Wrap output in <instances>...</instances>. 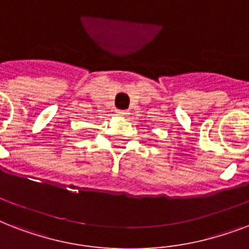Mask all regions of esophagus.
Returning <instances> with one entry per match:
<instances>
[{
  "instance_id": "1",
  "label": "esophagus",
  "mask_w": 249,
  "mask_h": 249,
  "mask_svg": "<svg viewBox=\"0 0 249 249\" xmlns=\"http://www.w3.org/2000/svg\"><path fill=\"white\" fill-rule=\"evenodd\" d=\"M117 115H119V116H126V115H128V111H124V109H117Z\"/></svg>"
}]
</instances>
